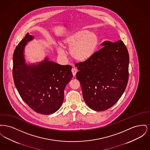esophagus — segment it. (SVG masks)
<instances>
[{"label":"esophagus","mask_w":150,"mask_h":150,"mask_svg":"<svg viewBox=\"0 0 150 150\" xmlns=\"http://www.w3.org/2000/svg\"><path fill=\"white\" fill-rule=\"evenodd\" d=\"M71 71L73 76H75V75L76 74V72H77V70L76 69H75V68H73V69H72Z\"/></svg>","instance_id":"1"}]
</instances>
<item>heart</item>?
<instances>
[{"instance_id":"heart-1","label":"heart","mask_w":150,"mask_h":150,"mask_svg":"<svg viewBox=\"0 0 150 150\" xmlns=\"http://www.w3.org/2000/svg\"><path fill=\"white\" fill-rule=\"evenodd\" d=\"M64 47L69 48L72 59L78 62H84L93 57L99 44V38L96 33L86 29H81L69 33L62 40ZM59 54L64 56V50L58 47Z\"/></svg>"}]
</instances>
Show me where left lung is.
<instances>
[{
  "label": "left lung",
  "instance_id": "obj_1",
  "mask_svg": "<svg viewBox=\"0 0 150 150\" xmlns=\"http://www.w3.org/2000/svg\"><path fill=\"white\" fill-rule=\"evenodd\" d=\"M93 57L76 67L83 96L88 106L96 111L113 106L125 90L128 81L129 56L121 40L105 41Z\"/></svg>",
  "mask_w": 150,
  "mask_h": 150
}]
</instances>
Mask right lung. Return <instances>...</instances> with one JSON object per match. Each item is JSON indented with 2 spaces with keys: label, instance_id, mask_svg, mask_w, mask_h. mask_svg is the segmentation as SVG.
Instances as JSON below:
<instances>
[{
  "label": "right lung",
  "instance_id": "1",
  "mask_svg": "<svg viewBox=\"0 0 150 150\" xmlns=\"http://www.w3.org/2000/svg\"><path fill=\"white\" fill-rule=\"evenodd\" d=\"M34 36L29 33L16 47L13 56L14 85L23 100L36 112L52 114L62 106L64 90L71 80L72 67L50 61L28 64L24 50Z\"/></svg>",
  "mask_w": 150,
  "mask_h": 150
}]
</instances>
